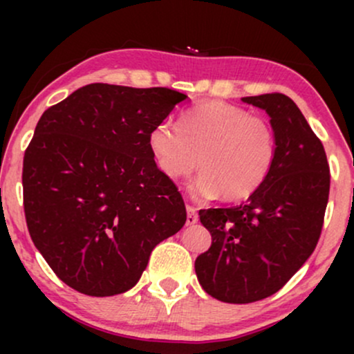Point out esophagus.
Instances as JSON below:
<instances>
[{"label":"esophagus","mask_w":354,"mask_h":354,"mask_svg":"<svg viewBox=\"0 0 354 354\" xmlns=\"http://www.w3.org/2000/svg\"><path fill=\"white\" fill-rule=\"evenodd\" d=\"M186 225L191 226V225H196L198 223V213H196V208H193V206H186Z\"/></svg>","instance_id":"34e87169"}]
</instances>
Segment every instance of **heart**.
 I'll return each mask as SVG.
<instances>
[{
	"mask_svg": "<svg viewBox=\"0 0 354 354\" xmlns=\"http://www.w3.org/2000/svg\"><path fill=\"white\" fill-rule=\"evenodd\" d=\"M178 126H154L148 148L158 169L171 181L188 176L200 161L203 171L189 186L196 198L221 194L226 201L246 200L270 176L276 136L265 118L213 100L186 109Z\"/></svg>",
	"mask_w": 354,
	"mask_h": 354,
	"instance_id": "1",
	"label": "heart"
}]
</instances>
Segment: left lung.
<instances>
[{
	"label": "left lung",
	"mask_w": 354,
	"mask_h": 354,
	"mask_svg": "<svg viewBox=\"0 0 354 354\" xmlns=\"http://www.w3.org/2000/svg\"><path fill=\"white\" fill-rule=\"evenodd\" d=\"M265 109L276 136V160L246 203L200 209L211 246L194 261L209 296L246 304L274 295L315 251L330 194L323 145L296 103L281 93L246 96Z\"/></svg>",
	"instance_id": "left-lung-1"
}]
</instances>
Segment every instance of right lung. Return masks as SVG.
<instances>
[{
  "label": "right lung",
  "mask_w": 354,
  "mask_h": 354,
  "mask_svg": "<svg viewBox=\"0 0 354 354\" xmlns=\"http://www.w3.org/2000/svg\"><path fill=\"white\" fill-rule=\"evenodd\" d=\"M186 98L93 83L39 118L23 161L24 214L35 246L73 290H131L154 246L186 223L180 191L148 148L149 131Z\"/></svg>",
  "instance_id": "add662e5"
}]
</instances>
